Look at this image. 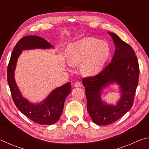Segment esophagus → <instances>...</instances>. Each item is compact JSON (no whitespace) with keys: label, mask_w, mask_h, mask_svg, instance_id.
<instances>
[{"label":"esophagus","mask_w":149,"mask_h":149,"mask_svg":"<svg viewBox=\"0 0 149 149\" xmlns=\"http://www.w3.org/2000/svg\"><path fill=\"white\" fill-rule=\"evenodd\" d=\"M81 84H80L79 82H75V84H74V87H81Z\"/></svg>","instance_id":"1"}]
</instances>
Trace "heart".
<instances>
[{
    "label": "heart",
    "mask_w": 149,
    "mask_h": 149,
    "mask_svg": "<svg viewBox=\"0 0 149 149\" xmlns=\"http://www.w3.org/2000/svg\"><path fill=\"white\" fill-rule=\"evenodd\" d=\"M111 54L107 42L94 37H84L67 46L66 56L70 64H81L85 75H93L101 71Z\"/></svg>",
    "instance_id": "heart-1"
}]
</instances>
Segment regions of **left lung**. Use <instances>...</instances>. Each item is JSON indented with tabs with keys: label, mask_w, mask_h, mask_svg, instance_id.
<instances>
[{
	"label": "left lung",
	"mask_w": 149,
	"mask_h": 149,
	"mask_svg": "<svg viewBox=\"0 0 149 149\" xmlns=\"http://www.w3.org/2000/svg\"><path fill=\"white\" fill-rule=\"evenodd\" d=\"M108 33L116 46L111 62L99 74L82 81L85 87L87 111L93 122L99 125L115 122L132 108L139 75L137 58L132 47L116 34ZM114 83L118 85L120 91V98L116 105L107 104L101 97L104 89Z\"/></svg>",
	"instance_id": "8db88e82"
}]
</instances>
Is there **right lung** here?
<instances>
[{"label": "right lung", "mask_w": 149, "mask_h": 149, "mask_svg": "<svg viewBox=\"0 0 149 149\" xmlns=\"http://www.w3.org/2000/svg\"><path fill=\"white\" fill-rule=\"evenodd\" d=\"M47 40L37 35L22 38L14 48L7 69L8 83L14 102L22 114L35 123L52 125L58 121L64 109L65 98L71 93V84L68 82L52 91L45 99L39 103H32L22 96L16 83L14 73L17 59L22 50L53 49Z\"/></svg>", "instance_id": "add662e5"}]
</instances>
